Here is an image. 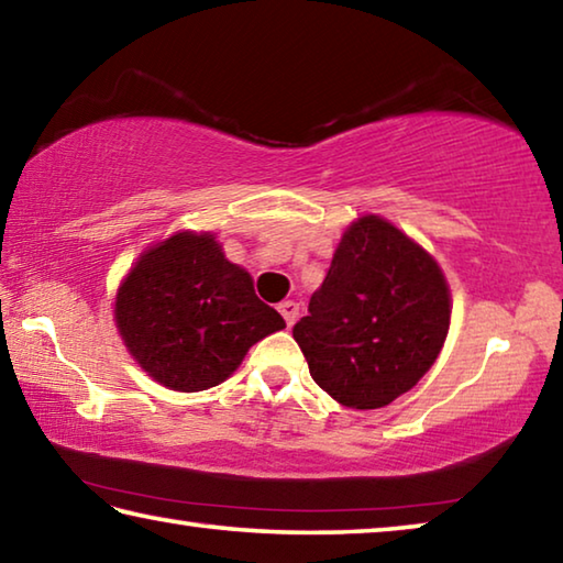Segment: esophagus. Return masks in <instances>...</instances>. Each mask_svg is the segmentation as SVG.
Segmentation results:
<instances>
[{"instance_id": "1", "label": "esophagus", "mask_w": 563, "mask_h": 563, "mask_svg": "<svg viewBox=\"0 0 563 563\" xmlns=\"http://www.w3.org/2000/svg\"><path fill=\"white\" fill-rule=\"evenodd\" d=\"M278 310H280V316L285 318V322H288V328H290L292 322L298 320V316H300V305L295 302V300H285V302H280V305H278Z\"/></svg>"}]
</instances>
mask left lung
<instances>
[{
	"label": "left lung",
	"instance_id": "1",
	"mask_svg": "<svg viewBox=\"0 0 563 563\" xmlns=\"http://www.w3.org/2000/svg\"><path fill=\"white\" fill-rule=\"evenodd\" d=\"M450 316V288L432 255L385 218L362 216L342 235L292 338L332 399L377 409L434 365Z\"/></svg>",
	"mask_w": 563,
	"mask_h": 563
}]
</instances>
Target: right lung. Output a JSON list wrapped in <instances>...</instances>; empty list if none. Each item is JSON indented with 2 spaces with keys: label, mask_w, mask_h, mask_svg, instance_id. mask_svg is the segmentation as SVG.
<instances>
[{
  "label": "right lung",
  "mask_w": 563,
  "mask_h": 563,
  "mask_svg": "<svg viewBox=\"0 0 563 563\" xmlns=\"http://www.w3.org/2000/svg\"><path fill=\"white\" fill-rule=\"evenodd\" d=\"M113 316L133 360L178 393L221 385L255 342L285 328L216 238L190 231L141 255L121 283Z\"/></svg>",
  "instance_id": "add662e5"
}]
</instances>
